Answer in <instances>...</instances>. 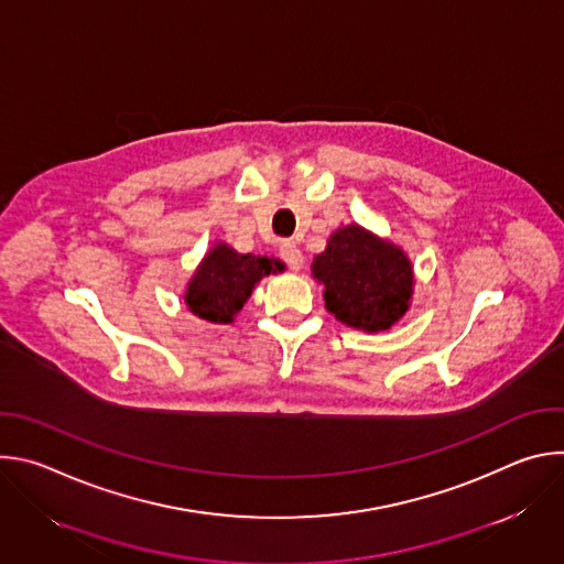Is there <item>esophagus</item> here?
<instances>
[{
  "instance_id": "obj_1",
  "label": "esophagus",
  "mask_w": 564,
  "mask_h": 564,
  "mask_svg": "<svg viewBox=\"0 0 564 564\" xmlns=\"http://www.w3.org/2000/svg\"><path fill=\"white\" fill-rule=\"evenodd\" d=\"M279 257L285 261V265L290 270H299L303 265V257H301V250L292 243V240H283L281 248H279Z\"/></svg>"
}]
</instances>
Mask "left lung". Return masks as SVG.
Masks as SVG:
<instances>
[{
    "label": "left lung",
    "instance_id": "obj_1",
    "mask_svg": "<svg viewBox=\"0 0 564 564\" xmlns=\"http://www.w3.org/2000/svg\"><path fill=\"white\" fill-rule=\"evenodd\" d=\"M312 274L326 285L328 312L366 333L388 330L404 316L413 294L406 254L359 225L330 236L326 252L312 263Z\"/></svg>",
    "mask_w": 564,
    "mask_h": 564
}]
</instances>
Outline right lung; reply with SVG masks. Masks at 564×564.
<instances>
[{
    "mask_svg": "<svg viewBox=\"0 0 564 564\" xmlns=\"http://www.w3.org/2000/svg\"><path fill=\"white\" fill-rule=\"evenodd\" d=\"M283 263L268 257L238 254L227 246H216L189 281L185 301L194 314L212 324H229L252 294L257 281L281 272Z\"/></svg>",
    "mask_w": 564,
    "mask_h": 564,
    "instance_id": "right-lung-1",
    "label": "right lung"
}]
</instances>
